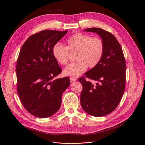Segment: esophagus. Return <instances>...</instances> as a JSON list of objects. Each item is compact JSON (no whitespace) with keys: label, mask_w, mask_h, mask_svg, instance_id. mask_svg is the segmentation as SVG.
<instances>
[{"label":"esophagus","mask_w":145,"mask_h":145,"mask_svg":"<svg viewBox=\"0 0 145 145\" xmlns=\"http://www.w3.org/2000/svg\"><path fill=\"white\" fill-rule=\"evenodd\" d=\"M69 78H70V82H73L76 81L77 80V78H76V77H71Z\"/></svg>","instance_id":"1"}]
</instances>
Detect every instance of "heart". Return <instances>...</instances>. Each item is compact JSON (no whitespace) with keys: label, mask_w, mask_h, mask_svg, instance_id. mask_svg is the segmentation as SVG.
<instances>
[{"label":"heart","mask_w":145,"mask_h":145,"mask_svg":"<svg viewBox=\"0 0 145 145\" xmlns=\"http://www.w3.org/2000/svg\"><path fill=\"white\" fill-rule=\"evenodd\" d=\"M67 46L56 43L52 48V54L56 62L61 65L68 63L69 52L76 53L74 60L63 70L65 76L76 77L85 71L86 68H93L102 59L104 52V43L99 37H91L88 34L76 33L66 41Z\"/></svg>","instance_id":"1"}]
</instances>
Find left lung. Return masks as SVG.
<instances>
[{
	"mask_svg": "<svg viewBox=\"0 0 145 145\" xmlns=\"http://www.w3.org/2000/svg\"><path fill=\"white\" fill-rule=\"evenodd\" d=\"M87 32L98 34L104 43L102 59L95 67L78 78L83 89L80 103L83 110L95 117L109 114L117 107L123 95L126 62L122 48L112 34L102 28H91ZM98 82L94 85L86 78Z\"/></svg>",
	"mask_w": 145,
	"mask_h": 145,
	"instance_id": "8db88e82",
	"label": "left lung"
}]
</instances>
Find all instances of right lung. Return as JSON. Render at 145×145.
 I'll list each match as a JSON object with an SVG mask.
<instances>
[{
	"mask_svg": "<svg viewBox=\"0 0 145 145\" xmlns=\"http://www.w3.org/2000/svg\"><path fill=\"white\" fill-rule=\"evenodd\" d=\"M68 31L46 29L29 36L22 46L16 65L17 91L22 104L31 114L50 117L57 111L69 77L54 78L62 69L54 59L52 48Z\"/></svg>",
	"mask_w": 145,
	"mask_h": 145,
	"instance_id": "1",
	"label": "right lung"
}]
</instances>
